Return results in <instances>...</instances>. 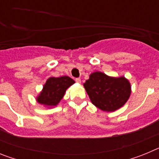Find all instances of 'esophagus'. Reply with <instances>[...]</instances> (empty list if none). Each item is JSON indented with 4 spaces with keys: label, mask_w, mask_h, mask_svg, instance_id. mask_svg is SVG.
<instances>
[{
    "label": "esophagus",
    "mask_w": 159,
    "mask_h": 159,
    "mask_svg": "<svg viewBox=\"0 0 159 159\" xmlns=\"http://www.w3.org/2000/svg\"><path fill=\"white\" fill-rule=\"evenodd\" d=\"M75 82L76 83H79V84H80V83H81V80H80V78H75Z\"/></svg>",
    "instance_id": "34e87169"
}]
</instances>
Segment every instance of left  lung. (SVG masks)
Instances as JSON below:
<instances>
[{
	"label": "left lung",
	"instance_id": "8db88e82",
	"mask_svg": "<svg viewBox=\"0 0 159 159\" xmlns=\"http://www.w3.org/2000/svg\"><path fill=\"white\" fill-rule=\"evenodd\" d=\"M95 106L106 111H114L124 105L130 94V85L124 77L113 78L96 71L84 84Z\"/></svg>",
	"mask_w": 159,
	"mask_h": 159
}]
</instances>
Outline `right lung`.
I'll use <instances>...</instances> for the list:
<instances>
[{
    "mask_svg": "<svg viewBox=\"0 0 159 159\" xmlns=\"http://www.w3.org/2000/svg\"><path fill=\"white\" fill-rule=\"evenodd\" d=\"M74 83L75 81L68 76L51 77L44 84L43 91L38 96L37 101L40 104L56 106L61 100L67 88Z\"/></svg>",
    "mask_w": 159,
    "mask_h": 159,
    "instance_id": "add662e5",
    "label": "right lung"
}]
</instances>
